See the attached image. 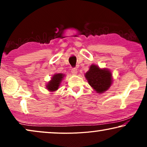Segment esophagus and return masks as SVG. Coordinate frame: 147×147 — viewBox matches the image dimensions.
<instances>
[{"mask_svg":"<svg viewBox=\"0 0 147 147\" xmlns=\"http://www.w3.org/2000/svg\"><path fill=\"white\" fill-rule=\"evenodd\" d=\"M71 74H73V75H77L78 74V69H76V68H73V69H71Z\"/></svg>","mask_w":147,"mask_h":147,"instance_id":"34e87169","label":"esophagus"}]
</instances>
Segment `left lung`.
I'll return each instance as SVG.
<instances>
[{
	"label": "left lung",
	"instance_id": "1",
	"mask_svg": "<svg viewBox=\"0 0 147 147\" xmlns=\"http://www.w3.org/2000/svg\"><path fill=\"white\" fill-rule=\"evenodd\" d=\"M85 78L90 86L98 94L107 91L113 82L112 74L110 69L100 68L95 64L90 65L89 70L85 74Z\"/></svg>",
	"mask_w": 147,
	"mask_h": 147
}]
</instances>
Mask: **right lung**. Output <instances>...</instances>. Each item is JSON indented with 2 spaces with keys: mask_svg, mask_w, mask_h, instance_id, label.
<instances>
[{
  "mask_svg": "<svg viewBox=\"0 0 147 147\" xmlns=\"http://www.w3.org/2000/svg\"><path fill=\"white\" fill-rule=\"evenodd\" d=\"M65 76V75L63 74L57 73L53 74L51 80L46 84V89L50 92H54L57 91L59 89L62 80L64 79Z\"/></svg>",
  "mask_w": 147,
  "mask_h": 147,
  "instance_id": "1",
  "label": "right lung"
}]
</instances>
